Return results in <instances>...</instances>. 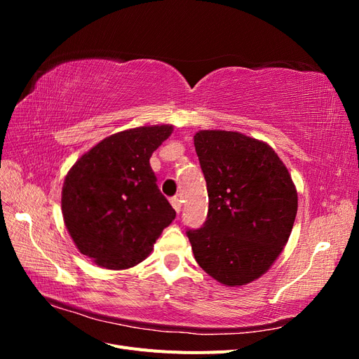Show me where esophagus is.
<instances>
[{
	"mask_svg": "<svg viewBox=\"0 0 359 359\" xmlns=\"http://www.w3.org/2000/svg\"><path fill=\"white\" fill-rule=\"evenodd\" d=\"M181 202H182V201H181V196H173V198L170 199V203H172L173 208H175L177 212L181 211V205H182Z\"/></svg>",
	"mask_w": 359,
	"mask_h": 359,
	"instance_id": "34e87169",
	"label": "esophagus"
}]
</instances>
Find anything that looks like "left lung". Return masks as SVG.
<instances>
[{"instance_id": "left-lung-1", "label": "left lung", "mask_w": 359, "mask_h": 359, "mask_svg": "<svg viewBox=\"0 0 359 359\" xmlns=\"http://www.w3.org/2000/svg\"><path fill=\"white\" fill-rule=\"evenodd\" d=\"M194 148L210 206L201 229L187 231L199 266L226 286H244L276 262L289 240L298 194L268 144L238 132L201 130Z\"/></svg>"}]
</instances>
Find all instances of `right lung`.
Wrapping results in <instances>:
<instances>
[{"mask_svg":"<svg viewBox=\"0 0 359 359\" xmlns=\"http://www.w3.org/2000/svg\"><path fill=\"white\" fill-rule=\"evenodd\" d=\"M172 126H144L103 139L64 180V223L79 252L107 269H127L151 253L175 210L149 165Z\"/></svg>","mask_w":359,"mask_h":359,"instance_id":"add662e5","label":"right lung"}]
</instances>
